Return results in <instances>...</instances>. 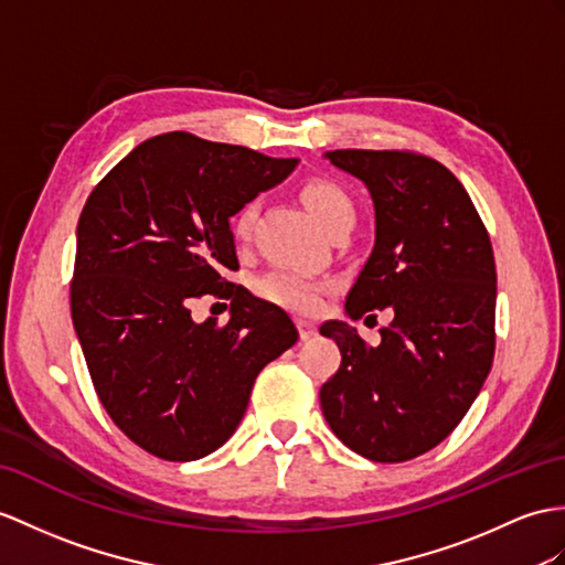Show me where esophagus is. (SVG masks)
Returning a JSON list of instances; mask_svg holds the SVG:
<instances>
[{"label":"esophagus","mask_w":565,"mask_h":565,"mask_svg":"<svg viewBox=\"0 0 565 565\" xmlns=\"http://www.w3.org/2000/svg\"><path fill=\"white\" fill-rule=\"evenodd\" d=\"M297 330H299V338L301 340H309L316 335V323L305 321V319H297Z\"/></svg>","instance_id":"esophagus-1"}]
</instances>
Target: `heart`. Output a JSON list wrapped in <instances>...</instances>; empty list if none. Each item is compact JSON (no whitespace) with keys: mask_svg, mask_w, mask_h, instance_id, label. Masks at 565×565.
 I'll list each match as a JSON object with an SVG mask.
<instances>
[{"mask_svg":"<svg viewBox=\"0 0 565 565\" xmlns=\"http://www.w3.org/2000/svg\"><path fill=\"white\" fill-rule=\"evenodd\" d=\"M301 201L307 203L311 215L319 220L326 230H333L335 225L352 220L354 223V203L348 196V191L340 184L330 182V179H309V182L301 184L299 189ZM258 217V201H246L242 209L232 215V237L237 242H246L252 237L254 223ZM258 295L266 301H273L282 309H290L297 313H311L321 307L326 282L313 278L307 270L290 268V266H278L260 275L256 282Z\"/></svg>","mask_w":565,"mask_h":565,"instance_id":"heart-1","label":"heart"}]
</instances>
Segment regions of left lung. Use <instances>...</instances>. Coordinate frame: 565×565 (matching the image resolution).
Listing matches in <instances>:
<instances>
[{
	"instance_id": "1",
	"label": "left lung",
	"mask_w": 565,
	"mask_h": 565,
	"mask_svg": "<svg viewBox=\"0 0 565 565\" xmlns=\"http://www.w3.org/2000/svg\"><path fill=\"white\" fill-rule=\"evenodd\" d=\"M366 184L376 211L374 252L345 309L395 316L376 348L326 321L340 366L321 386L330 429L374 462H405L456 429L484 386L497 350V264L465 186L441 162L412 150L326 153ZM376 313H369L371 319Z\"/></svg>"
}]
</instances>
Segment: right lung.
Returning <instances> with one entry per match:
<instances>
[{
    "mask_svg": "<svg viewBox=\"0 0 565 565\" xmlns=\"http://www.w3.org/2000/svg\"><path fill=\"white\" fill-rule=\"evenodd\" d=\"M295 164L170 131L119 160L81 211L74 328L109 419L150 456L223 446L258 371L299 338L280 307L223 278L239 268L230 217ZM203 294L231 299L227 324L193 323Z\"/></svg>",
    "mask_w": 565,
    "mask_h": 565,
    "instance_id": "right-lung-1",
    "label": "right lung"
}]
</instances>
